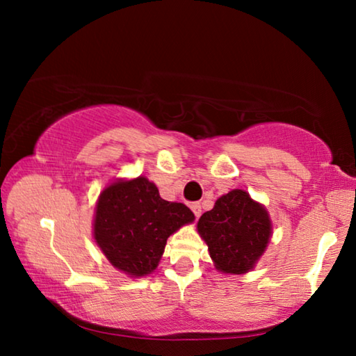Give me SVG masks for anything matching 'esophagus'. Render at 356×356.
Masks as SVG:
<instances>
[{
  "label": "esophagus",
  "instance_id": "34e87169",
  "mask_svg": "<svg viewBox=\"0 0 356 356\" xmlns=\"http://www.w3.org/2000/svg\"><path fill=\"white\" fill-rule=\"evenodd\" d=\"M190 209L193 210V213H195L196 218H200L201 213H202V210H201V204H200V202H191V204H190Z\"/></svg>",
  "mask_w": 356,
  "mask_h": 356
}]
</instances>
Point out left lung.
I'll return each mask as SVG.
<instances>
[{
  "mask_svg": "<svg viewBox=\"0 0 356 356\" xmlns=\"http://www.w3.org/2000/svg\"><path fill=\"white\" fill-rule=\"evenodd\" d=\"M197 232L209 246L215 268L242 275L254 268L272 237V221L262 204L245 190H232L202 213Z\"/></svg>",
  "mask_w": 356,
  "mask_h": 356,
  "instance_id": "1",
  "label": "left lung"
}]
</instances>
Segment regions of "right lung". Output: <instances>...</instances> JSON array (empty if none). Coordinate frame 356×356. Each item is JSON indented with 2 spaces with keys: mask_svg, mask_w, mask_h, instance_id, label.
Listing matches in <instances>:
<instances>
[{
  "mask_svg": "<svg viewBox=\"0 0 356 356\" xmlns=\"http://www.w3.org/2000/svg\"><path fill=\"white\" fill-rule=\"evenodd\" d=\"M193 220L185 204L161 200L149 179H119L95 204L94 238L114 268L138 278L154 272L168 237Z\"/></svg>",
  "mask_w": 356,
  "mask_h": 356,
  "instance_id": "obj_1",
  "label": "right lung"
}]
</instances>
